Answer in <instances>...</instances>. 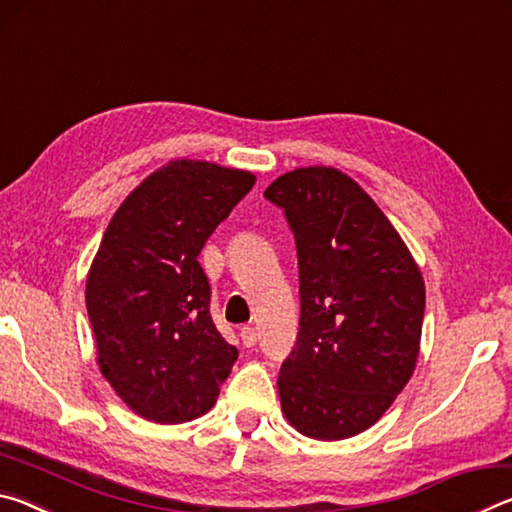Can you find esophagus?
I'll list each match as a JSON object with an SVG mask.
<instances>
[{"instance_id": "esophagus-1", "label": "esophagus", "mask_w": 512, "mask_h": 512, "mask_svg": "<svg viewBox=\"0 0 512 512\" xmlns=\"http://www.w3.org/2000/svg\"><path fill=\"white\" fill-rule=\"evenodd\" d=\"M239 339H241V343H244V348H253V345L257 343V329L255 327H241Z\"/></svg>"}]
</instances>
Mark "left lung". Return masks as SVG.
<instances>
[{"label":"left lung","mask_w":512,"mask_h":512,"mask_svg":"<svg viewBox=\"0 0 512 512\" xmlns=\"http://www.w3.org/2000/svg\"><path fill=\"white\" fill-rule=\"evenodd\" d=\"M264 196L287 214L300 271V332L277 379L282 413L307 438H352L391 409L418 363L420 266L348 173L298 167Z\"/></svg>","instance_id":"obj_1"}]
</instances>
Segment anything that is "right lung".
<instances>
[{"label":"right lung","instance_id":"add662e5","mask_svg":"<svg viewBox=\"0 0 512 512\" xmlns=\"http://www.w3.org/2000/svg\"><path fill=\"white\" fill-rule=\"evenodd\" d=\"M255 173L178 158L146 176L108 223L85 282L97 363L135 415H205L239 357L210 316L198 255Z\"/></svg>","mask_w":512,"mask_h":512}]
</instances>
